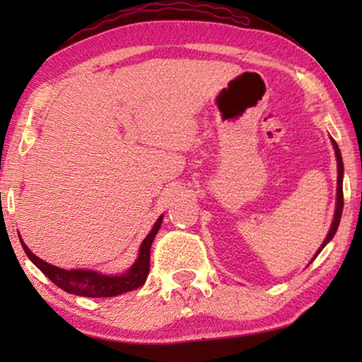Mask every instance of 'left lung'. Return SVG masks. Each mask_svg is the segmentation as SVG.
I'll list each match as a JSON object with an SVG mask.
<instances>
[{
  "label": "left lung",
  "instance_id": "left-lung-1",
  "mask_svg": "<svg viewBox=\"0 0 362 362\" xmlns=\"http://www.w3.org/2000/svg\"><path fill=\"white\" fill-rule=\"evenodd\" d=\"M331 143H333V148H334V155H336V161H338V187H336V209H334V216H333V222H331V227H329V232L328 235H326V239L323 240V244L316 252L315 257H318V254L321 250L325 249V245L328 244V242L333 239L336 230H338V226H339V221H341V214H343V204H344V199H343V175H344V166H343V158H341V151L338 145H336V141L331 138ZM313 257V259H315Z\"/></svg>",
  "mask_w": 362,
  "mask_h": 362
}]
</instances>
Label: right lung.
Returning a JSON list of instances; mask_svg holds the SVG:
<instances>
[{"mask_svg": "<svg viewBox=\"0 0 362 362\" xmlns=\"http://www.w3.org/2000/svg\"><path fill=\"white\" fill-rule=\"evenodd\" d=\"M163 222V214L158 217L155 224H153L151 230L148 232V235L143 239L140 250H138V257L130 269L125 274L120 275H107L102 272L95 270H86V269H59L56 265L47 264L39 259L37 255H34L31 250L28 249V245L24 244L23 239L21 245L29 260L52 281L54 285H57L59 288L72 295L78 296H87V298H108V296H117L127 291H133L145 284L148 274H150V249L153 240L160 230Z\"/></svg>", "mask_w": 362, "mask_h": 362, "instance_id": "1", "label": "right lung"}]
</instances>
